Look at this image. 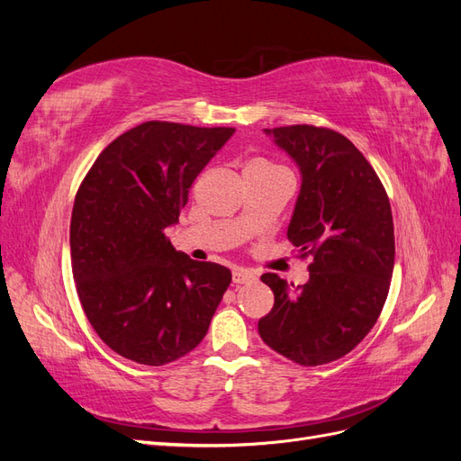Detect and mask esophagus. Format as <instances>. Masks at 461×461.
<instances>
[{"label":"esophagus","instance_id":"obj_1","mask_svg":"<svg viewBox=\"0 0 461 461\" xmlns=\"http://www.w3.org/2000/svg\"><path fill=\"white\" fill-rule=\"evenodd\" d=\"M256 276L252 273H248L244 269H234L232 271V283L234 285H248V283H254Z\"/></svg>","mask_w":461,"mask_h":461}]
</instances>
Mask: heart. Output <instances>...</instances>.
<instances>
[{
    "instance_id": "b5f03b06",
    "label": "heart",
    "mask_w": 461,
    "mask_h": 461,
    "mask_svg": "<svg viewBox=\"0 0 461 461\" xmlns=\"http://www.w3.org/2000/svg\"><path fill=\"white\" fill-rule=\"evenodd\" d=\"M246 171H275V167L265 161H252L246 167Z\"/></svg>"
}]
</instances>
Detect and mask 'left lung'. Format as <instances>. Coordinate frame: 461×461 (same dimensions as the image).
<instances>
[{"instance_id":"left-lung-1","label":"left lung","mask_w":461,"mask_h":461,"mask_svg":"<svg viewBox=\"0 0 461 461\" xmlns=\"http://www.w3.org/2000/svg\"><path fill=\"white\" fill-rule=\"evenodd\" d=\"M263 132L300 171L286 234L313 261L302 288L275 273L261 275L275 303L259 319V337L294 364H330L366 339L388 296L394 269L390 202L364 153L346 136L310 124Z\"/></svg>"}]
</instances>
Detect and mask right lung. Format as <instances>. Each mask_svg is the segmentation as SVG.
I'll use <instances>...</instances> for the list:
<instances>
[{
	"instance_id": "add662e5",
	"label": "right lung",
	"mask_w": 461,
	"mask_h": 461,
	"mask_svg": "<svg viewBox=\"0 0 461 461\" xmlns=\"http://www.w3.org/2000/svg\"><path fill=\"white\" fill-rule=\"evenodd\" d=\"M234 129L148 121L121 134L77 192L71 263L90 325L111 350L165 366L196 348L230 271L194 261L167 239L188 190Z\"/></svg>"
}]
</instances>
